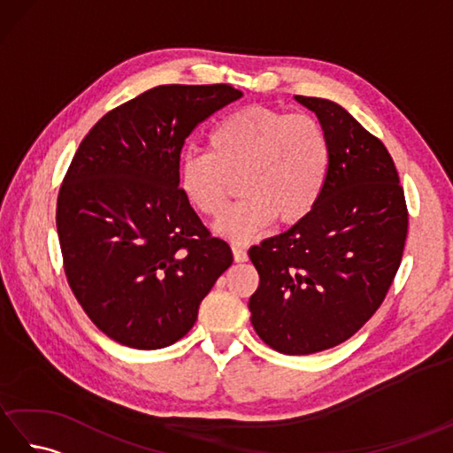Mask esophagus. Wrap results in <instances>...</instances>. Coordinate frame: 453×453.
<instances>
[{"mask_svg": "<svg viewBox=\"0 0 453 453\" xmlns=\"http://www.w3.org/2000/svg\"><path fill=\"white\" fill-rule=\"evenodd\" d=\"M232 253H234V261H235V263H245L247 258H249L245 249L239 247V245H234V247H232Z\"/></svg>", "mask_w": 453, "mask_h": 453, "instance_id": "1", "label": "esophagus"}]
</instances>
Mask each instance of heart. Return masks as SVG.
<instances>
[{
    "label": "heart",
    "mask_w": 453,
    "mask_h": 453,
    "mask_svg": "<svg viewBox=\"0 0 453 453\" xmlns=\"http://www.w3.org/2000/svg\"><path fill=\"white\" fill-rule=\"evenodd\" d=\"M206 153H187L179 188L200 216L218 218L242 185L243 198L218 221V232L249 243L278 218L292 226L311 214L331 167V143L311 114L249 104L221 119Z\"/></svg>",
    "instance_id": "obj_1"
}]
</instances>
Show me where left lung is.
<instances>
[{
  "label": "left lung",
  "mask_w": 453,
  "mask_h": 453,
  "mask_svg": "<svg viewBox=\"0 0 453 453\" xmlns=\"http://www.w3.org/2000/svg\"><path fill=\"white\" fill-rule=\"evenodd\" d=\"M317 114L331 167L311 214L249 249L258 288L251 323L271 349L300 356L349 341L386 300L409 210L388 148L341 104L296 97Z\"/></svg>",
  "instance_id": "left-lung-1"
}]
</instances>
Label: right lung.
Returning <instances> with one entry per match:
<instances>
[{
  "mask_svg": "<svg viewBox=\"0 0 453 453\" xmlns=\"http://www.w3.org/2000/svg\"><path fill=\"white\" fill-rule=\"evenodd\" d=\"M239 97L229 83L159 85L109 111L75 151L56 206L64 273L112 341L177 342L232 265L182 196L179 165L190 132Z\"/></svg>",
  "mask_w": 453,
  "mask_h": 453,
  "instance_id": "right-lung-1",
  "label": "right lung"
}]
</instances>
